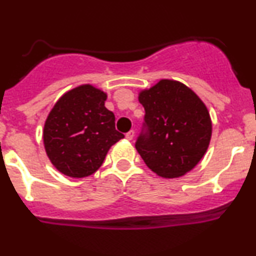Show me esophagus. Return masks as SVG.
<instances>
[{"instance_id":"34e87169","label":"esophagus","mask_w":256,"mask_h":256,"mask_svg":"<svg viewBox=\"0 0 256 256\" xmlns=\"http://www.w3.org/2000/svg\"><path fill=\"white\" fill-rule=\"evenodd\" d=\"M126 136V138H128V140H134V130H131V131H128V134H125Z\"/></svg>"}]
</instances>
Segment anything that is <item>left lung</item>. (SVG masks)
<instances>
[{"instance_id": "1", "label": "left lung", "mask_w": 256, "mask_h": 256, "mask_svg": "<svg viewBox=\"0 0 256 256\" xmlns=\"http://www.w3.org/2000/svg\"><path fill=\"white\" fill-rule=\"evenodd\" d=\"M146 131L136 149L146 165L164 178L190 172L204 156L212 137V120L201 98L189 86L161 79L140 90Z\"/></svg>"}]
</instances>
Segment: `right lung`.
<instances>
[{
	"label": "right lung",
	"instance_id": "obj_1",
	"mask_svg": "<svg viewBox=\"0 0 256 256\" xmlns=\"http://www.w3.org/2000/svg\"><path fill=\"white\" fill-rule=\"evenodd\" d=\"M107 94L91 84L64 92L44 122L43 143L58 172L72 178L95 173L110 146L124 138L116 116L104 107Z\"/></svg>",
	"mask_w": 256,
	"mask_h": 256
}]
</instances>
